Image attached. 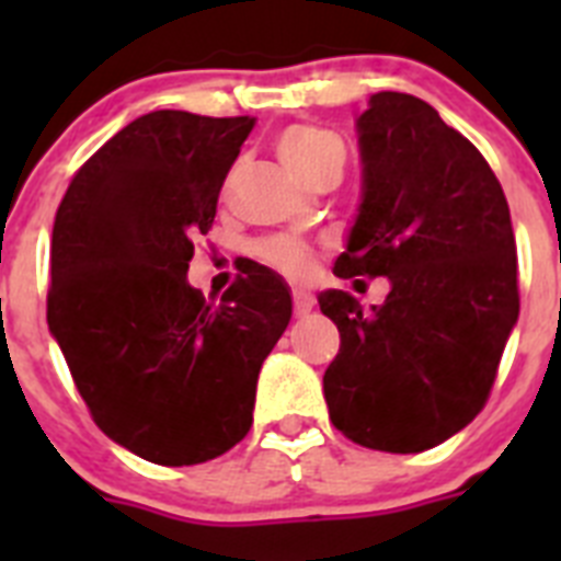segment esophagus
<instances>
[{
    "label": "esophagus",
    "mask_w": 561,
    "mask_h": 561,
    "mask_svg": "<svg viewBox=\"0 0 561 561\" xmlns=\"http://www.w3.org/2000/svg\"><path fill=\"white\" fill-rule=\"evenodd\" d=\"M291 295H295V314L297 317H306L311 309H314V297H311V291L295 289Z\"/></svg>",
    "instance_id": "obj_1"
}]
</instances>
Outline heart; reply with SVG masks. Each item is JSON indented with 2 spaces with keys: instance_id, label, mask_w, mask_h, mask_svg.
Wrapping results in <instances>:
<instances>
[{
  "instance_id": "b5f03b06",
  "label": "heart",
  "mask_w": 561,
  "mask_h": 561,
  "mask_svg": "<svg viewBox=\"0 0 561 561\" xmlns=\"http://www.w3.org/2000/svg\"><path fill=\"white\" fill-rule=\"evenodd\" d=\"M277 153H280L284 165L306 185H311L329 168H342V160H345V148H342L340 137L320 126L286 128L277 140ZM261 255H264L266 264L286 272V275H304L309 270V247L297 238H275V241L264 244Z\"/></svg>"
}]
</instances>
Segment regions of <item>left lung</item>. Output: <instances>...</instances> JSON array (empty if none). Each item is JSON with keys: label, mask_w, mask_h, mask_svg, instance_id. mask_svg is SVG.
Wrapping results in <instances>:
<instances>
[{"label": "left lung", "mask_w": 561, "mask_h": 561, "mask_svg": "<svg viewBox=\"0 0 561 561\" xmlns=\"http://www.w3.org/2000/svg\"><path fill=\"white\" fill-rule=\"evenodd\" d=\"M362 202L336 277H388L365 311L317 304L340 329L323 376L331 424L359 447L424 453L483 410L517 325V244L497 176L430 103L376 92L356 117Z\"/></svg>", "instance_id": "8db88e82"}]
</instances>
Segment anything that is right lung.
Returning a JSON list of instances; mask_svg holds the SVG:
<instances>
[{
	"instance_id": "1",
	"label": "right lung",
	"mask_w": 561,
	"mask_h": 561,
	"mask_svg": "<svg viewBox=\"0 0 561 561\" xmlns=\"http://www.w3.org/2000/svg\"><path fill=\"white\" fill-rule=\"evenodd\" d=\"M255 117L160 108L72 176L53 225L47 323L98 427L160 466L219 458L252 427L261 365L291 320L284 277L255 261L207 304L193 238Z\"/></svg>"
}]
</instances>
